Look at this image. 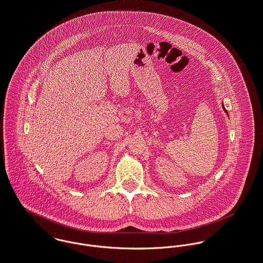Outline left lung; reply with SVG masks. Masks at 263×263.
I'll use <instances>...</instances> for the list:
<instances>
[{"mask_svg": "<svg viewBox=\"0 0 263 263\" xmlns=\"http://www.w3.org/2000/svg\"><path fill=\"white\" fill-rule=\"evenodd\" d=\"M222 108H223V110H224V112H225V113H226V114H227V116H228V112H227V110H226V109H225V107H224V105H222Z\"/></svg>", "mask_w": 263, "mask_h": 263, "instance_id": "left-lung-1", "label": "left lung"}]
</instances>
